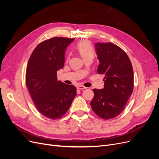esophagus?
<instances>
[{
    "label": "esophagus",
    "instance_id": "34e87169",
    "mask_svg": "<svg viewBox=\"0 0 159 159\" xmlns=\"http://www.w3.org/2000/svg\"><path fill=\"white\" fill-rule=\"evenodd\" d=\"M87 88H85V86L84 85H79L78 87V89H80V90H84V89H85Z\"/></svg>",
    "mask_w": 159,
    "mask_h": 159
}]
</instances>
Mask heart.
I'll use <instances>...</instances> for the list:
<instances>
[{"instance_id": "1", "label": "heart", "mask_w": 159, "mask_h": 159, "mask_svg": "<svg viewBox=\"0 0 159 159\" xmlns=\"http://www.w3.org/2000/svg\"><path fill=\"white\" fill-rule=\"evenodd\" d=\"M76 48L84 59L89 56H94V48L88 40H82L78 42L76 45ZM69 57V55L66 56V60H68Z\"/></svg>"}]
</instances>
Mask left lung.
<instances>
[{"label":"left lung","instance_id":"left-lung-1","mask_svg":"<svg viewBox=\"0 0 159 159\" xmlns=\"http://www.w3.org/2000/svg\"><path fill=\"white\" fill-rule=\"evenodd\" d=\"M95 46L99 61L98 73L105 75L104 88L93 89L90 104L96 115L107 120L118 116L125 107L133 91V70L127 54L118 46L97 42Z\"/></svg>","mask_w":159,"mask_h":159}]
</instances>
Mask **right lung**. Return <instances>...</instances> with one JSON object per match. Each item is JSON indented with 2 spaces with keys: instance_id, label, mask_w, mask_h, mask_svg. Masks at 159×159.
<instances>
[{
  "instance_id": "add662e5",
  "label": "right lung",
  "mask_w": 159,
  "mask_h": 159,
  "mask_svg": "<svg viewBox=\"0 0 159 159\" xmlns=\"http://www.w3.org/2000/svg\"><path fill=\"white\" fill-rule=\"evenodd\" d=\"M74 38L54 37L42 42L28 62L26 85L38 111L51 119H60L68 111L76 95V88L57 79L63 68L65 50Z\"/></svg>"
}]
</instances>
